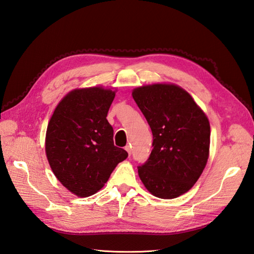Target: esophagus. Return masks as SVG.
I'll return each instance as SVG.
<instances>
[{"label":"esophagus","instance_id":"esophagus-1","mask_svg":"<svg viewBox=\"0 0 254 254\" xmlns=\"http://www.w3.org/2000/svg\"><path fill=\"white\" fill-rule=\"evenodd\" d=\"M125 149H126V151L128 152V155L130 156V155H131V147H130V146L129 145H127L126 146V147H125Z\"/></svg>","mask_w":254,"mask_h":254}]
</instances>
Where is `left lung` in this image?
<instances>
[{
    "instance_id": "1",
    "label": "left lung",
    "mask_w": 254,
    "mask_h": 254,
    "mask_svg": "<svg viewBox=\"0 0 254 254\" xmlns=\"http://www.w3.org/2000/svg\"><path fill=\"white\" fill-rule=\"evenodd\" d=\"M132 97L151 129L152 150L137 166L150 193L173 199L187 193L209 158L210 123L186 90L170 83L135 88Z\"/></svg>"
}]
</instances>
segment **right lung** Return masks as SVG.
<instances>
[{
  "label": "right lung",
  "instance_id": "obj_1",
  "mask_svg": "<svg viewBox=\"0 0 254 254\" xmlns=\"http://www.w3.org/2000/svg\"><path fill=\"white\" fill-rule=\"evenodd\" d=\"M115 91L93 87L67 93L48 125L45 152L56 178L73 194L89 197L101 190L128 153L113 143L107 121Z\"/></svg>",
  "mask_w": 254,
  "mask_h": 254
}]
</instances>
